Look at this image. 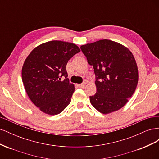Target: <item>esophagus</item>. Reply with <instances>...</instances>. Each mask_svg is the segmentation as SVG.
Masks as SVG:
<instances>
[{
	"label": "esophagus",
	"mask_w": 159,
	"mask_h": 159,
	"mask_svg": "<svg viewBox=\"0 0 159 159\" xmlns=\"http://www.w3.org/2000/svg\"><path fill=\"white\" fill-rule=\"evenodd\" d=\"M85 83H83V84H78V86H79V87H80V88H84V87H85Z\"/></svg>",
	"instance_id": "34e87169"
}]
</instances>
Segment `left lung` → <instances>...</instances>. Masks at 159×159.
<instances>
[{"mask_svg": "<svg viewBox=\"0 0 159 159\" xmlns=\"http://www.w3.org/2000/svg\"><path fill=\"white\" fill-rule=\"evenodd\" d=\"M80 48L94 69L97 92L89 96L91 105L103 114L121 109L138 83V68L132 53L124 46L106 39Z\"/></svg>", "mask_w": 159, "mask_h": 159, "instance_id": "1", "label": "left lung"}]
</instances>
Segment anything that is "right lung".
Masks as SVG:
<instances>
[{"label":"right lung","instance_id":"1","mask_svg":"<svg viewBox=\"0 0 159 159\" xmlns=\"http://www.w3.org/2000/svg\"><path fill=\"white\" fill-rule=\"evenodd\" d=\"M80 52L70 42H48L28 55L22 69V80L32 103L42 112L55 115L71 102L75 88L67 78L68 60Z\"/></svg>","mask_w":159,"mask_h":159}]
</instances>
